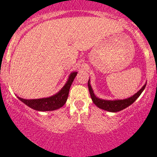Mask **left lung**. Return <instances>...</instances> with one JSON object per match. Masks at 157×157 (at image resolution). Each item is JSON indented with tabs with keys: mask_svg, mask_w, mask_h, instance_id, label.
<instances>
[{
	"mask_svg": "<svg viewBox=\"0 0 157 157\" xmlns=\"http://www.w3.org/2000/svg\"><path fill=\"white\" fill-rule=\"evenodd\" d=\"M90 79H89L88 81V88L89 91H90V96H91V99L93 100V103L96 105L97 107H99V109H102L103 110L108 111V112H119V111L123 110V109H126L127 107L131 105V104L134 103V101L140 96V94L142 93V92L144 91L145 87H146L147 83H145L143 86V87L140 89L138 92L135 93L134 95H133L131 97L127 98V99H115V100H108V99H99L97 96H96V95L93 93V88H92L91 85H90Z\"/></svg>",
	"mask_w": 157,
	"mask_h": 157,
	"instance_id": "left-lung-1",
	"label": "left lung"
}]
</instances>
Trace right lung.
<instances>
[{
    "instance_id": "1",
    "label": "right lung",
    "mask_w": 157,
    "mask_h": 157,
    "mask_svg": "<svg viewBox=\"0 0 157 157\" xmlns=\"http://www.w3.org/2000/svg\"><path fill=\"white\" fill-rule=\"evenodd\" d=\"M77 74V72L71 73L64 86L61 89L59 92L52 96L36 99H25L19 96H17V98L27 106L36 111L45 112V111L56 110L61 108L67 102L70 88Z\"/></svg>"
}]
</instances>
